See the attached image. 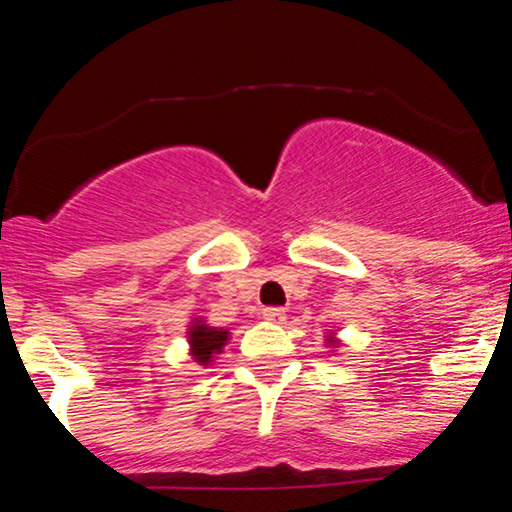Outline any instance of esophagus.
Returning <instances> with one entry per match:
<instances>
[{"label":"esophagus","mask_w":512,"mask_h":512,"mask_svg":"<svg viewBox=\"0 0 512 512\" xmlns=\"http://www.w3.org/2000/svg\"><path fill=\"white\" fill-rule=\"evenodd\" d=\"M262 317H264V320H269V322H284L286 310L284 308H264Z\"/></svg>","instance_id":"esophagus-1"}]
</instances>
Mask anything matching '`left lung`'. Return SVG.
<instances>
[{"label": "left lung", "instance_id": "obj_1", "mask_svg": "<svg viewBox=\"0 0 512 512\" xmlns=\"http://www.w3.org/2000/svg\"><path fill=\"white\" fill-rule=\"evenodd\" d=\"M325 344H327V346H334V349H337V346H339V339H337V332H330V334H327V339H325Z\"/></svg>", "mask_w": 512, "mask_h": 512}]
</instances>
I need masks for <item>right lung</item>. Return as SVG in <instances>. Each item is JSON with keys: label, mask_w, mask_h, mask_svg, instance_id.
Listing matches in <instances>:
<instances>
[{"label": "right lung", "mask_w": 512, "mask_h": 512, "mask_svg": "<svg viewBox=\"0 0 512 512\" xmlns=\"http://www.w3.org/2000/svg\"><path fill=\"white\" fill-rule=\"evenodd\" d=\"M228 339H231V332L223 330V327L207 325L202 317H195L187 327V344H190L192 361H197L204 368L214 363V356L221 354Z\"/></svg>", "instance_id": "obj_1"}]
</instances>
